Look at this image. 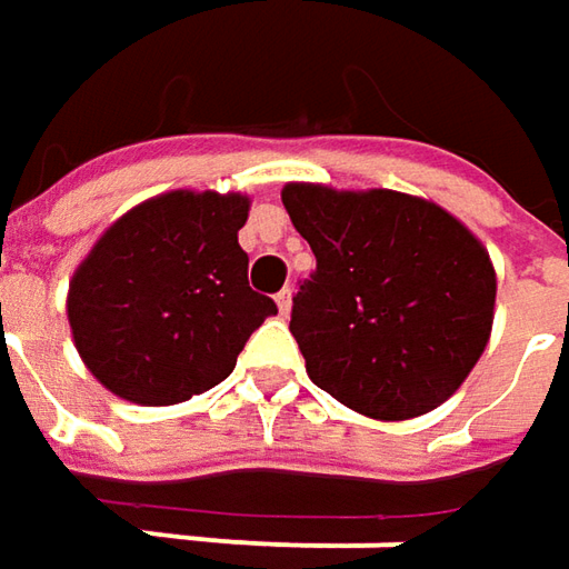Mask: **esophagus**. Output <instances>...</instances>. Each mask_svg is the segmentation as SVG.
I'll use <instances>...</instances> for the list:
<instances>
[{
  "mask_svg": "<svg viewBox=\"0 0 569 569\" xmlns=\"http://www.w3.org/2000/svg\"><path fill=\"white\" fill-rule=\"evenodd\" d=\"M291 288H284V291H281V295L274 297V303H278V313H281V317H288V313H291Z\"/></svg>",
  "mask_w": 569,
  "mask_h": 569,
  "instance_id": "esophagus-1",
  "label": "esophagus"
}]
</instances>
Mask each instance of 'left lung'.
<instances>
[{
	"instance_id": "1",
	"label": "left lung",
	"mask_w": 569,
	"mask_h": 569,
	"mask_svg": "<svg viewBox=\"0 0 569 569\" xmlns=\"http://www.w3.org/2000/svg\"><path fill=\"white\" fill-rule=\"evenodd\" d=\"M281 202L317 256L291 310L310 380L377 421L447 402L491 339L485 243L447 208L396 189L284 183Z\"/></svg>"
}]
</instances>
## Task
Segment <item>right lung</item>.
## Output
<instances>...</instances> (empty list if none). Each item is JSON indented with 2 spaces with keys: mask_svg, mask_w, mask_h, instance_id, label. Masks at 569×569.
Listing matches in <instances>:
<instances>
[{
  "mask_svg": "<svg viewBox=\"0 0 569 569\" xmlns=\"http://www.w3.org/2000/svg\"><path fill=\"white\" fill-rule=\"evenodd\" d=\"M250 196L170 189L100 233L69 281L72 341L94 380L136 405H177L228 380L278 313L247 281L237 230Z\"/></svg>",
  "mask_w": 569,
  "mask_h": 569,
  "instance_id": "right-lung-1",
  "label": "right lung"
}]
</instances>
